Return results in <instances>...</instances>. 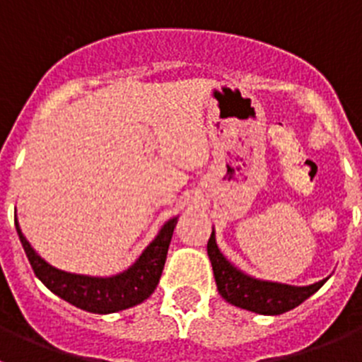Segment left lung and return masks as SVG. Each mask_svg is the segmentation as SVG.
Returning <instances> with one entry per match:
<instances>
[{"mask_svg": "<svg viewBox=\"0 0 362 362\" xmlns=\"http://www.w3.org/2000/svg\"><path fill=\"white\" fill-rule=\"evenodd\" d=\"M209 257L214 268L217 290L221 297L226 299L230 305L239 308L250 310L263 315H279L288 310L299 306L303 300L308 299L312 293L317 292L328 277L310 286H292V284L270 283V281H259L246 276L241 270L230 264L226 257L221 254L216 245L214 232L209 239Z\"/></svg>", "mask_w": 362, "mask_h": 362, "instance_id": "8db88e82", "label": "left lung"}]
</instances>
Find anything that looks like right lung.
<instances>
[{
	"label": "right lung",
	"mask_w": 362,
	"mask_h": 362,
	"mask_svg": "<svg viewBox=\"0 0 362 362\" xmlns=\"http://www.w3.org/2000/svg\"><path fill=\"white\" fill-rule=\"evenodd\" d=\"M175 223L177 217L168 221L136 263L129 270L112 277H88L57 270L36 254V250L19 230L18 219H16V230L25 254L30 261L32 270L50 292L86 312L114 313L139 305L152 296L163 274Z\"/></svg>",
	"instance_id": "add662e5"
}]
</instances>
